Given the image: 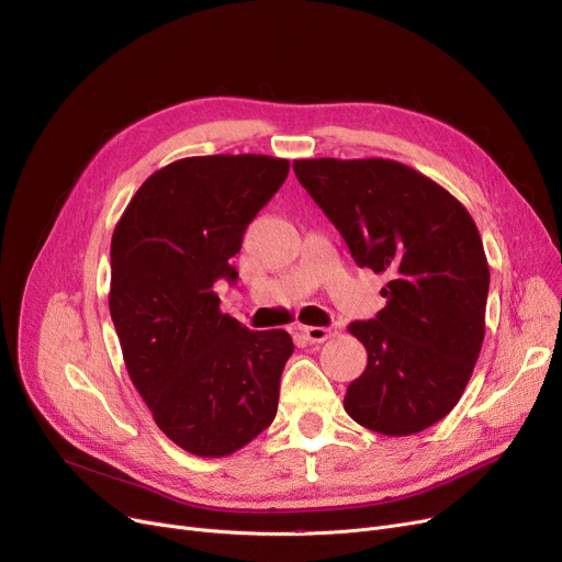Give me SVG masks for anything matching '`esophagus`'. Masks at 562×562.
<instances>
[{
    "instance_id": "obj_1",
    "label": "esophagus",
    "mask_w": 562,
    "mask_h": 562,
    "mask_svg": "<svg viewBox=\"0 0 562 562\" xmlns=\"http://www.w3.org/2000/svg\"><path fill=\"white\" fill-rule=\"evenodd\" d=\"M303 335L310 344H323L326 339L335 337L337 330L335 328H323V326H305L303 328Z\"/></svg>"
}]
</instances>
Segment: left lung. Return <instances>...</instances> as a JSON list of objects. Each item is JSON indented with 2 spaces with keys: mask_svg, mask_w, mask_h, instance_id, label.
I'll use <instances>...</instances> for the list:
<instances>
[{
  "mask_svg": "<svg viewBox=\"0 0 562 562\" xmlns=\"http://www.w3.org/2000/svg\"><path fill=\"white\" fill-rule=\"evenodd\" d=\"M293 172L352 259L387 273V305L348 333L367 348L344 409L387 435H415L460 401L485 337L490 266L464 204L394 159H296Z\"/></svg>",
  "mask_w": 562,
  "mask_h": 562,
  "instance_id": "8db88e82",
  "label": "left lung"
}]
</instances>
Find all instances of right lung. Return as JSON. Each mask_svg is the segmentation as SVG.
<instances>
[{
  "mask_svg": "<svg viewBox=\"0 0 562 562\" xmlns=\"http://www.w3.org/2000/svg\"><path fill=\"white\" fill-rule=\"evenodd\" d=\"M286 172L266 155L177 159L111 236L109 312L127 373L161 432L200 458L232 456L276 419L293 341L223 314L214 282L239 278L229 259Z\"/></svg>",
  "mask_w": 562,
  "mask_h": 562,
  "instance_id": "1",
  "label": "right lung"
}]
</instances>
